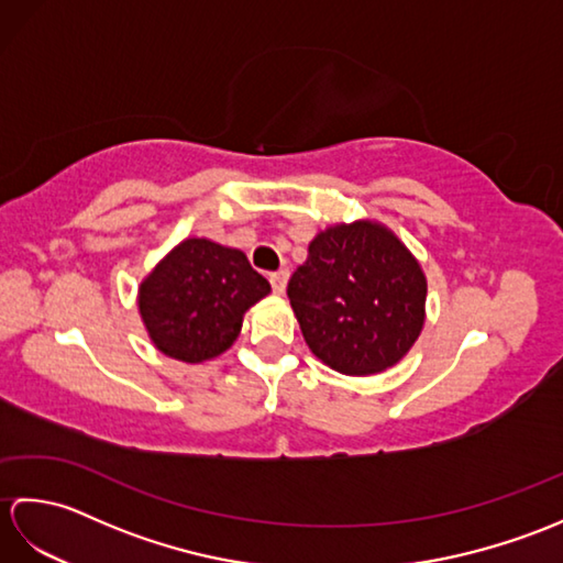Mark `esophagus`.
<instances>
[{
    "label": "esophagus",
    "instance_id": "34e87169",
    "mask_svg": "<svg viewBox=\"0 0 563 563\" xmlns=\"http://www.w3.org/2000/svg\"><path fill=\"white\" fill-rule=\"evenodd\" d=\"M288 278H290V271H275V273H271V285H273V292H278V295H283L285 292V288H288Z\"/></svg>",
    "mask_w": 563,
    "mask_h": 563
}]
</instances>
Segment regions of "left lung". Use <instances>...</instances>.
I'll return each mask as SVG.
<instances>
[{"label": "left lung", "instance_id": "8db88e82", "mask_svg": "<svg viewBox=\"0 0 563 563\" xmlns=\"http://www.w3.org/2000/svg\"><path fill=\"white\" fill-rule=\"evenodd\" d=\"M426 275L385 224H333L309 244L288 297L302 336L343 375L397 365L426 321Z\"/></svg>", "mask_w": 563, "mask_h": 563}]
</instances>
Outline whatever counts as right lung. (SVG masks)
Returning <instances> with one entry per match:
<instances>
[{
    "mask_svg": "<svg viewBox=\"0 0 563 563\" xmlns=\"http://www.w3.org/2000/svg\"><path fill=\"white\" fill-rule=\"evenodd\" d=\"M271 292L244 251L184 239L140 285L137 307L157 349L184 363L218 357L236 341L244 312Z\"/></svg>",
    "mask_w": 563,
    "mask_h": 563,
    "instance_id": "obj_1",
    "label": "right lung"
}]
</instances>
